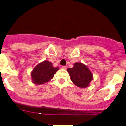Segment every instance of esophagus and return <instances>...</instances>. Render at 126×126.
Returning a JSON list of instances; mask_svg holds the SVG:
<instances>
[{
    "instance_id": "1",
    "label": "esophagus",
    "mask_w": 126,
    "mask_h": 126,
    "mask_svg": "<svg viewBox=\"0 0 126 126\" xmlns=\"http://www.w3.org/2000/svg\"><path fill=\"white\" fill-rule=\"evenodd\" d=\"M62 69H66L67 67L66 66H62Z\"/></svg>"
}]
</instances>
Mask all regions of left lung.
I'll return each instance as SVG.
<instances>
[{
    "mask_svg": "<svg viewBox=\"0 0 126 126\" xmlns=\"http://www.w3.org/2000/svg\"><path fill=\"white\" fill-rule=\"evenodd\" d=\"M73 83L79 88H86L93 79V74L88 67L81 62H76L73 68L67 69Z\"/></svg>",
    "mask_w": 126,
    "mask_h": 126,
    "instance_id": "obj_1",
    "label": "left lung"
}]
</instances>
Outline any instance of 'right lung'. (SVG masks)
<instances>
[{
    "instance_id": "right-lung-1",
    "label": "right lung",
    "mask_w": 126,
    "mask_h": 126,
    "mask_svg": "<svg viewBox=\"0 0 126 126\" xmlns=\"http://www.w3.org/2000/svg\"><path fill=\"white\" fill-rule=\"evenodd\" d=\"M59 70V67H54L50 62L44 61L38 64L31 73L33 83L42 84L50 81L54 74Z\"/></svg>"
}]
</instances>
